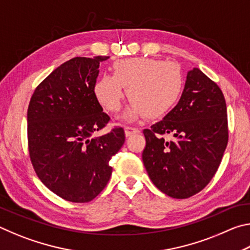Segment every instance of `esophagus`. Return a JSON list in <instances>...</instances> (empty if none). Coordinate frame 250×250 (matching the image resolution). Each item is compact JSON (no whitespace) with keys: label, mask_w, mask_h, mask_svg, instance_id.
Returning a JSON list of instances; mask_svg holds the SVG:
<instances>
[{"label":"esophagus","mask_w":250,"mask_h":250,"mask_svg":"<svg viewBox=\"0 0 250 250\" xmlns=\"http://www.w3.org/2000/svg\"><path fill=\"white\" fill-rule=\"evenodd\" d=\"M125 132L126 137H129V135H131V134H134V133H139V132H140V129L135 128V126L125 125Z\"/></svg>","instance_id":"1"}]
</instances>
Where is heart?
<instances>
[{"mask_svg": "<svg viewBox=\"0 0 250 250\" xmlns=\"http://www.w3.org/2000/svg\"><path fill=\"white\" fill-rule=\"evenodd\" d=\"M113 75L104 74L97 80L94 94L98 103L109 112L119 111L128 89L132 103L129 118L154 119L170 112L180 100L184 88L181 67L172 62L155 58H130L118 61Z\"/></svg>", "mask_w": 250, "mask_h": 250, "instance_id": "1", "label": "heart"}]
</instances>
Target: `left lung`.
<instances>
[{
  "instance_id": "8db88e82",
  "label": "left lung",
  "mask_w": 250,
  "mask_h": 250,
  "mask_svg": "<svg viewBox=\"0 0 250 250\" xmlns=\"http://www.w3.org/2000/svg\"><path fill=\"white\" fill-rule=\"evenodd\" d=\"M167 134L175 139L167 141ZM143 134L142 160L153 184L173 198L195 195L213 179L227 146L221 88L198 68L189 70L179 104Z\"/></svg>"
}]
</instances>
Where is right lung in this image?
Masks as SVG:
<instances>
[{
	"instance_id": "obj_1",
	"label": "right lung",
	"mask_w": 250,
	"mask_h": 250,
	"mask_svg": "<svg viewBox=\"0 0 250 250\" xmlns=\"http://www.w3.org/2000/svg\"><path fill=\"white\" fill-rule=\"evenodd\" d=\"M108 58L69 59L36 87L28 104L32 166L46 188L69 202L99 195L112 173L109 161L125 140L121 126L95 137L110 121L94 94L99 64Z\"/></svg>"
}]
</instances>
